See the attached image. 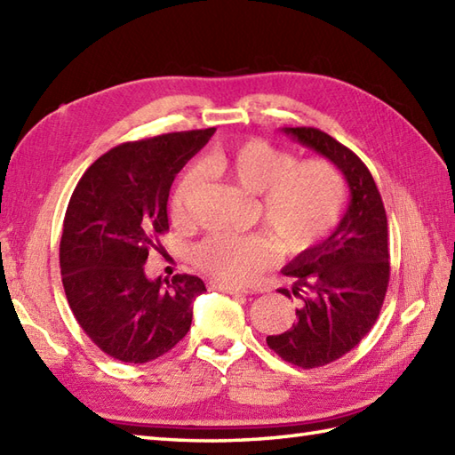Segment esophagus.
<instances>
[{
    "label": "esophagus",
    "mask_w": 455,
    "mask_h": 455,
    "mask_svg": "<svg viewBox=\"0 0 455 455\" xmlns=\"http://www.w3.org/2000/svg\"><path fill=\"white\" fill-rule=\"evenodd\" d=\"M209 287H211V289H217V291H222V293H228V295H248L246 289L233 287V285H225V283H217V282H211Z\"/></svg>",
    "instance_id": "obj_1"
}]
</instances>
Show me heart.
Listing matches in <instances>:
<instances>
[{
	"instance_id": "heart-1",
	"label": "heart",
	"mask_w": 455,
	"mask_h": 455,
	"mask_svg": "<svg viewBox=\"0 0 455 455\" xmlns=\"http://www.w3.org/2000/svg\"><path fill=\"white\" fill-rule=\"evenodd\" d=\"M203 168L233 183L256 199V215L287 256H299L331 233L346 201V181L331 162L311 158L297 162L295 154L262 139L217 148L203 158ZM201 173L188 168L173 186L170 212L181 220L199 186ZM269 238L228 233L209 235L191 248L201 272L222 283H246L258 269L274 262Z\"/></svg>"
}]
</instances>
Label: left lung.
Listing matches in <instances>:
<instances>
[{"mask_svg": "<svg viewBox=\"0 0 455 455\" xmlns=\"http://www.w3.org/2000/svg\"><path fill=\"white\" fill-rule=\"evenodd\" d=\"M283 131L331 160L350 188V205L334 233L282 269L293 287L279 293L299 299L297 323L266 338L285 362L313 370L350 352L379 316L391 274L387 215L373 176L350 148L313 127Z\"/></svg>", "mask_w": 455, "mask_h": 455, "instance_id": "8db88e82", "label": "left lung"}]
</instances>
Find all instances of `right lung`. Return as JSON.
<instances>
[{"label":"right lung","instance_id":"add662e5","mask_svg":"<svg viewBox=\"0 0 455 455\" xmlns=\"http://www.w3.org/2000/svg\"><path fill=\"white\" fill-rule=\"evenodd\" d=\"M215 132H168L124 142L85 170L68 203L60 272L76 321L101 352L147 363L188 334L193 301L205 291L197 275L148 279V250L166 233L176 173Z\"/></svg>","mask_w":455,"mask_h":455}]
</instances>
